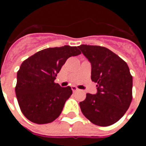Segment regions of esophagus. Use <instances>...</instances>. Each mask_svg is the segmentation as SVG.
I'll return each instance as SVG.
<instances>
[{
    "mask_svg": "<svg viewBox=\"0 0 146 146\" xmlns=\"http://www.w3.org/2000/svg\"><path fill=\"white\" fill-rule=\"evenodd\" d=\"M71 88H72V90H73V92H77L78 90H79V89L76 88V86H72V87H71Z\"/></svg>",
    "mask_w": 146,
    "mask_h": 146,
    "instance_id": "34e87169",
    "label": "esophagus"
}]
</instances>
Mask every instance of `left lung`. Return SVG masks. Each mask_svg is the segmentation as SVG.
<instances>
[{"label": "left lung", "mask_w": 146, "mask_h": 146, "mask_svg": "<svg viewBox=\"0 0 146 146\" xmlns=\"http://www.w3.org/2000/svg\"><path fill=\"white\" fill-rule=\"evenodd\" d=\"M92 65V81L97 93L87 94L80 102L81 112L96 125L107 127L117 122L132 100L133 80L122 58L104 47L81 44L78 47Z\"/></svg>", "instance_id": "obj_1"}]
</instances>
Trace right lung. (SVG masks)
I'll return each instance as SVG.
<instances>
[{"instance_id":"obj_1","label":"right lung","mask_w":146,"mask_h":146,"mask_svg":"<svg viewBox=\"0 0 146 146\" xmlns=\"http://www.w3.org/2000/svg\"><path fill=\"white\" fill-rule=\"evenodd\" d=\"M80 54L76 47L65 45L41 50L22 63L15 94L22 113L31 122L48 123L59 116L73 92L70 87L55 84L54 80L66 61Z\"/></svg>"}]
</instances>
